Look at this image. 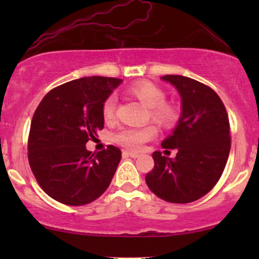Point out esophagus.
I'll use <instances>...</instances> for the list:
<instances>
[{"mask_svg":"<svg viewBox=\"0 0 259 259\" xmlns=\"http://www.w3.org/2000/svg\"><path fill=\"white\" fill-rule=\"evenodd\" d=\"M123 156H126V157H132V158H138L139 157V153L138 152H133V151H123Z\"/></svg>","mask_w":259,"mask_h":259,"instance_id":"34e87169","label":"esophagus"}]
</instances>
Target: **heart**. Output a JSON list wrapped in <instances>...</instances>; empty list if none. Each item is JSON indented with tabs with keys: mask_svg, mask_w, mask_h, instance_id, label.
<instances>
[{
	"mask_svg": "<svg viewBox=\"0 0 259 259\" xmlns=\"http://www.w3.org/2000/svg\"><path fill=\"white\" fill-rule=\"evenodd\" d=\"M129 92L148 108V117L159 126L169 129L178 123L180 112L173 103L165 101V92L151 81H138L129 88ZM117 111V97L108 96L103 101L102 115L106 121H112ZM157 135V129L151 124L144 126L121 127L113 135V140L130 150H139L145 142Z\"/></svg>",
	"mask_w": 259,
	"mask_h": 259,
	"instance_id": "b5f03b06",
	"label": "heart"
}]
</instances>
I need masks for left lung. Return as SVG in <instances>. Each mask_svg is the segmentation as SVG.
<instances>
[{"mask_svg":"<svg viewBox=\"0 0 259 259\" xmlns=\"http://www.w3.org/2000/svg\"><path fill=\"white\" fill-rule=\"evenodd\" d=\"M162 80L177 88L183 103L177 127L162 142L165 150L175 148L177 156L153 152L154 167L146 174V184L162 200L190 203L221 179L231 146L228 113L209 86L183 75H164Z\"/></svg>","mask_w":259,"mask_h":259,"instance_id":"obj_1","label":"left lung"}]
</instances>
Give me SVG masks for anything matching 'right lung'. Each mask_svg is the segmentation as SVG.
I'll list each match as a JSON object with an SVG mask.
<instances>
[{
    "mask_svg": "<svg viewBox=\"0 0 259 259\" xmlns=\"http://www.w3.org/2000/svg\"><path fill=\"white\" fill-rule=\"evenodd\" d=\"M121 79L89 76L52 89L32 115L28 159L35 179L53 200L84 206L111 184L121 151L108 145L97 154L86 150L103 129L102 105Z\"/></svg>",
    "mask_w": 259,
    "mask_h": 259,
    "instance_id": "right-lung-1",
    "label": "right lung"
}]
</instances>
